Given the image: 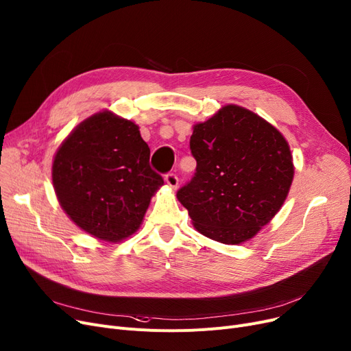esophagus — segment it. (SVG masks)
I'll use <instances>...</instances> for the list:
<instances>
[{
    "label": "esophagus",
    "instance_id": "esophagus-1",
    "mask_svg": "<svg viewBox=\"0 0 351 351\" xmlns=\"http://www.w3.org/2000/svg\"><path fill=\"white\" fill-rule=\"evenodd\" d=\"M165 180H166V184L169 185L171 188H173V189H176L178 188V185H179V178H178V175L176 173H166L165 175Z\"/></svg>",
    "mask_w": 351,
    "mask_h": 351
}]
</instances>
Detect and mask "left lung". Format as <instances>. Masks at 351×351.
<instances>
[{
    "mask_svg": "<svg viewBox=\"0 0 351 351\" xmlns=\"http://www.w3.org/2000/svg\"><path fill=\"white\" fill-rule=\"evenodd\" d=\"M189 146L196 171L176 196L202 235L234 245L276 217L294 166L284 136L268 121L228 104L195 125Z\"/></svg>",
    "mask_w": 351,
    "mask_h": 351,
    "instance_id": "8db88e82",
    "label": "left lung"
}]
</instances>
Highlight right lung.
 Wrapping results in <instances>:
<instances>
[{"mask_svg": "<svg viewBox=\"0 0 351 351\" xmlns=\"http://www.w3.org/2000/svg\"><path fill=\"white\" fill-rule=\"evenodd\" d=\"M133 121L100 112L58 147L53 185L70 219L101 241L117 242L141 226L163 179Z\"/></svg>", "mask_w": 351, "mask_h": 351, "instance_id": "1", "label": "right lung"}]
</instances>
